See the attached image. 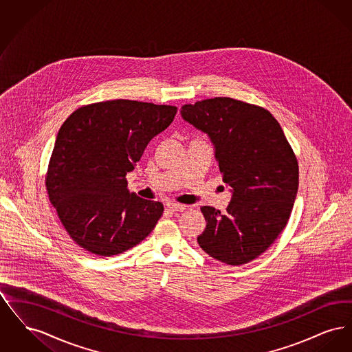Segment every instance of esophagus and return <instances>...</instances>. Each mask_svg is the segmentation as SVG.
<instances>
[{
    "label": "esophagus",
    "instance_id": "obj_1",
    "mask_svg": "<svg viewBox=\"0 0 352 352\" xmlns=\"http://www.w3.org/2000/svg\"><path fill=\"white\" fill-rule=\"evenodd\" d=\"M168 210L170 211H184L186 208H187V206L186 204H181V203H175V201H168Z\"/></svg>",
    "mask_w": 352,
    "mask_h": 352
}]
</instances>
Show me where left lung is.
<instances>
[{
	"mask_svg": "<svg viewBox=\"0 0 352 352\" xmlns=\"http://www.w3.org/2000/svg\"><path fill=\"white\" fill-rule=\"evenodd\" d=\"M182 118L208 134L234 194L226 214L201 207L207 221L198 244L227 265H244L268 250L284 231L298 190V161L268 109L214 98L186 104Z\"/></svg>",
	"mask_w": 352,
	"mask_h": 352,
	"instance_id": "1",
	"label": "left lung"
}]
</instances>
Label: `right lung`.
I'll return each mask as SVG.
<instances>
[{
	"label": "right lung",
	"mask_w": 352,
	"mask_h": 352,
	"mask_svg": "<svg viewBox=\"0 0 352 352\" xmlns=\"http://www.w3.org/2000/svg\"><path fill=\"white\" fill-rule=\"evenodd\" d=\"M177 109L118 99L83 105L63 122L45 184L58 218L79 247L109 257L133 248L154 230L164 204L131 192L126 174Z\"/></svg>",
	"instance_id": "add662e5"
}]
</instances>
